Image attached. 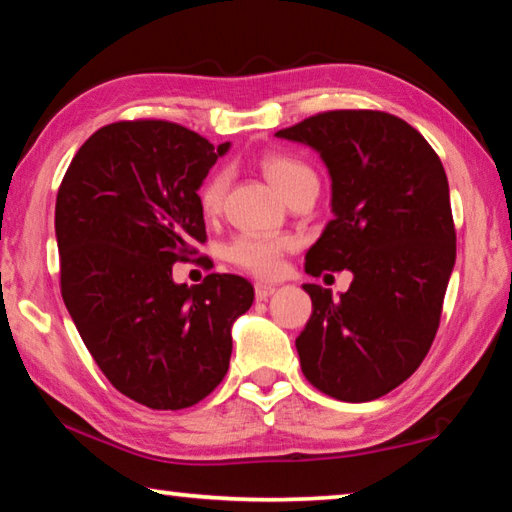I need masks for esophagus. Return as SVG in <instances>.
<instances>
[{"label":"esophagus","instance_id":"1","mask_svg":"<svg viewBox=\"0 0 512 512\" xmlns=\"http://www.w3.org/2000/svg\"><path fill=\"white\" fill-rule=\"evenodd\" d=\"M273 293H275L273 284H262V282L255 284V298L257 300H268V298L273 296Z\"/></svg>","mask_w":512,"mask_h":512}]
</instances>
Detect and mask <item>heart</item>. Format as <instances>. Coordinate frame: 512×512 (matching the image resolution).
<instances>
[{
  "label": "heart",
  "instance_id": "b5f03b06",
  "mask_svg": "<svg viewBox=\"0 0 512 512\" xmlns=\"http://www.w3.org/2000/svg\"><path fill=\"white\" fill-rule=\"evenodd\" d=\"M262 169L282 196H287L302 180L316 178L314 171L305 162L280 153L266 155L262 160ZM225 187H228V173L214 171L212 176H207L201 189H198V207H201V212L207 219H212V216L221 212ZM291 248L293 241L289 237L246 232V235L232 239V244L228 246V259L232 264H237L239 268H244V271L257 277H275L282 271L284 253Z\"/></svg>",
  "mask_w": 512,
  "mask_h": 512
}]
</instances>
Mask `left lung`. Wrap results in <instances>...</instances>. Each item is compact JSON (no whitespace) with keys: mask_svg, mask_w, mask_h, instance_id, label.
Listing matches in <instances>:
<instances>
[{"mask_svg":"<svg viewBox=\"0 0 512 512\" xmlns=\"http://www.w3.org/2000/svg\"><path fill=\"white\" fill-rule=\"evenodd\" d=\"M275 135L311 146L332 178L334 219L305 271L352 273L339 298L302 284L314 307L296 339L302 372L341 402L377 400L418 370L438 332L456 262L443 162L379 110L320 112Z\"/></svg>","mask_w":512,"mask_h":512,"instance_id":"1","label":"left lung"}]
</instances>
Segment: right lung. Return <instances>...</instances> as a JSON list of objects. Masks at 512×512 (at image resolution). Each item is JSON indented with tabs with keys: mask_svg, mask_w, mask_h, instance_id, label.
<instances>
[{
	"mask_svg": "<svg viewBox=\"0 0 512 512\" xmlns=\"http://www.w3.org/2000/svg\"><path fill=\"white\" fill-rule=\"evenodd\" d=\"M228 149L169 121H117L81 146L58 189L65 307L110 384L149 409H187L221 384L232 325L255 300L239 275L171 277L207 239L198 189Z\"/></svg>",
	"mask_w": 512,
	"mask_h": 512,
	"instance_id": "1",
	"label": "right lung"
}]
</instances>
